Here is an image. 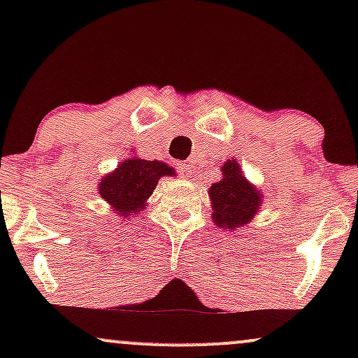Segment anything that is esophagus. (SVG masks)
Here are the masks:
<instances>
[{
    "label": "esophagus",
    "mask_w": 358,
    "mask_h": 358,
    "mask_svg": "<svg viewBox=\"0 0 358 358\" xmlns=\"http://www.w3.org/2000/svg\"><path fill=\"white\" fill-rule=\"evenodd\" d=\"M176 168H178V171L182 175H190L193 171V166L188 165V163H178V166H176Z\"/></svg>",
    "instance_id": "34e87169"
}]
</instances>
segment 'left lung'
<instances>
[{"label":"left lung","mask_w":358,"mask_h":358,"mask_svg":"<svg viewBox=\"0 0 358 358\" xmlns=\"http://www.w3.org/2000/svg\"><path fill=\"white\" fill-rule=\"evenodd\" d=\"M220 170L222 180L208 188L212 220L224 231H237L256 217L262 207V193L242 175L236 159H227Z\"/></svg>","instance_id":"8db88e82"}]
</instances>
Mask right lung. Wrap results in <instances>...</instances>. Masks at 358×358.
I'll return each instance as SVG.
<instances>
[{
    "label": "right lung",
    "instance_id": "obj_1",
    "mask_svg": "<svg viewBox=\"0 0 358 358\" xmlns=\"http://www.w3.org/2000/svg\"><path fill=\"white\" fill-rule=\"evenodd\" d=\"M176 171L166 163L150 162L138 156L122 159L117 168L99 180L101 199L110 205L114 213L122 219L138 215L148 207L156 185L163 176H175Z\"/></svg>",
    "mask_w": 358,
    "mask_h": 358
}]
</instances>
